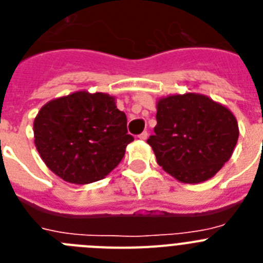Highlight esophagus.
I'll return each mask as SVG.
<instances>
[{
    "mask_svg": "<svg viewBox=\"0 0 263 263\" xmlns=\"http://www.w3.org/2000/svg\"><path fill=\"white\" fill-rule=\"evenodd\" d=\"M138 138L142 139V141H146V139H147V132H143V133L139 134Z\"/></svg>",
    "mask_w": 263,
    "mask_h": 263,
    "instance_id": "1",
    "label": "esophagus"
}]
</instances>
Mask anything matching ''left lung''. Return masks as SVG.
Returning a JSON list of instances; mask_svg holds the SVG:
<instances>
[{
    "instance_id": "1",
    "label": "left lung",
    "mask_w": 263,
    "mask_h": 263,
    "mask_svg": "<svg viewBox=\"0 0 263 263\" xmlns=\"http://www.w3.org/2000/svg\"><path fill=\"white\" fill-rule=\"evenodd\" d=\"M147 143L167 174L183 183H201L233 154L238 124L227 106L199 93L173 95L157 104V126Z\"/></svg>"
}]
</instances>
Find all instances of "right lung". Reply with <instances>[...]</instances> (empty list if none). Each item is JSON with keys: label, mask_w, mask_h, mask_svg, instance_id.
Here are the masks:
<instances>
[{"label": "right lung", "mask_w": 263, "mask_h": 263, "mask_svg": "<svg viewBox=\"0 0 263 263\" xmlns=\"http://www.w3.org/2000/svg\"><path fill=\"white\" fill-rule=\"evenodd\" d=\"M115 100L79 90L42 106L34 120V142L53 174L68 183L88 184L118 166L134 138Z\"/></svg>", "instance_id": "1"}]
</instances>
